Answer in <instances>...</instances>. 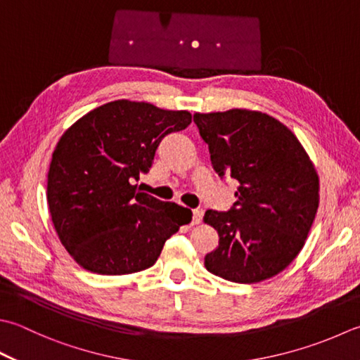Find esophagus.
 Segmentation results:
<instances>
[{"label": "esophagus", "instance_id": "esophagus-1", "mask_svg": "<svg viewBox=\"0 0 360 360\" xmlns=\"http://www.w3.org/2000/svg\"><path fill=\"white\" fill-rule=\"evenodd\" d=\"M201 218H202V210L201 209H193V224H200L201 223Z\"/></svg>", "mask_w": 360, "mask_h": 360}]
</instances>
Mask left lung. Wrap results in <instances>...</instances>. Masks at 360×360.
<instances>
[{
	"instance_id": "8db88e82",
	"label": "left lung",
	"mask_w": 360,
	"mask_h": 360,
	"mask_svg": "<svg viewBox=\"0 0 360 360\" xmlns=\"http://www.w3.org/2000/svg\"><path fill=\"white\" fill-rule=\"evenodd\" d=\"M193 122L215 172L238 182L229 212L204 214L220 237L204 265L238 284L276 276L300 255L319 209L320 179L311 158L285 124L264 112H196Z\"/></svg>"
}]
</instances>
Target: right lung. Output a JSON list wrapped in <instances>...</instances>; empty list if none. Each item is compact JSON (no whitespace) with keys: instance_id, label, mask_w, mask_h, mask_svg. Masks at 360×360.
Returning <instances> with one entry per match:
<instances>
[{"instance_id":"right-lung-1","label":"right lung","mask_w":360,"mask_h":360,"mask_svg":"<svg viewBox=\"0 0 360 360\" xmlns=\"http://www.w3.org/2000/svg\"><path fill=\"white\" fill-rule=\"evenodd\" d=\"M192 123L188 110L117 100L62 134L48 170L46 200L59 240L84 270L131 274L150 269L192 210L137 184L167 134Z\"/></svg>"}]
</instances>
